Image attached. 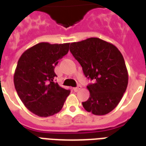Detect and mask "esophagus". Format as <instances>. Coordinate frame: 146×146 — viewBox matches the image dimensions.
<instances>
[{
  "label": "esophagus",
  "instance_id": "34e87169",
  "mask_svg": "<svg viewBox=\"0 0 146 146\" xmlns=\"http://www.w3.org/2000/svg\"><path fill=\"white\" fill-rule=\"evenodd\" d=\"M80 89V86H78V87H76V88H73V91L75 92H77Z\"/></svg>",
  "mask_w": 146,
  "mask_h": 146
}]
</instances>
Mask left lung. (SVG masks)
I'll use <instances>...</instances> for the list:
<instances>
[{"label":"left lung","instance_id":"1","mask_svg":"<svg viewBox=\"0 0 146 146\" xmlns=\"http://www.w3.org/2000/svg\"><path fill=\"white\" fill-rule=\"evenodd\" d=\"M70 50L86 77L95 81L87 86L90 97L82 102L84 108L97 116L110 113L119 104L128 84L121 52L113 44L97 37L71 43Z\"/></svg>","mask_w":146,"mask_h":146}]
</instances>
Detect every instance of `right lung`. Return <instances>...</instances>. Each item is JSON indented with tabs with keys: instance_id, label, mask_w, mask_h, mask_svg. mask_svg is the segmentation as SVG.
I'll use <instances>...</instances> for the list:
<instances>
[{
	"instance_id": "obj_1",
	"label": "right lung",
	"mask_w": 146,
	"mask_h": 146,
	"mask_svg": "<svg viewBox=\"0 0 146 146\" xmlns=\"http://www.w3.org/2000/svg\"><path fill=\"white\" fill-rule=\"evenodd\" d=\"M70 43L41 42L22 54L14 74V84L24 106L37 116L58 113L70 91L54 82V67L68 53Z\"/></svg>"
}]
</instances>
